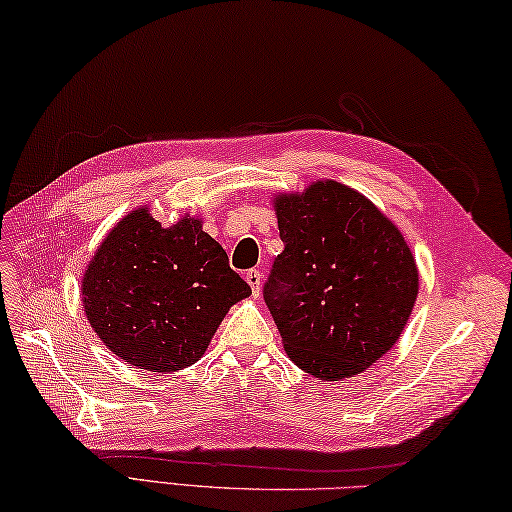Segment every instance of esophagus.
I'll return each mask as SVG.
<instances>
[{
	"label": "esophagus",
	"instance_id": "34e87169",
	"mask_svg": "<svg viewBox=\"0 0 512 512\" xmlns=\"http://www.w3.org/2000/svg\"><path fill=\"white\" fill-rule=\"evenodd\" d=\"M244 277H246V281H248L250 290H253V295L259 297V288H262V270H259V268H250V270H246Z\"/></svg>",
	"mask_w": 512,
	"mask_h": 512
}]
</instances>
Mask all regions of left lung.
<instances>
[{
	"label": "left lung",
	"instance_id": "8db88e82",
	"mask_svg": "<svg viewBox=\"0 0 512 512\" xmlns=\"http://www.w3.org/2000/svg\"><path fill=\"white\" fill-rule=\"evenodd\" d=\"M284 250L264 301L288 356L319 380L361 374L398 341L418 268L398 228L334 180L275 202Z\"/></svg>",
	"mask_w": 512,
	"mask_h": 512
}]
</instances>
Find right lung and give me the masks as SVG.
<instances>
[{"label":"right lung","mask_w":512,"mask_h":512,"mask_svg":"<svg viewBox=\"0 0 512 512\" xmlns=\"http://www.w3.org/2000/svg\"><path fill=\"white\" fill-rule=\"evenodd\" d=\"M250 286L200 220L162 228L147 209L118 222L83 277V306L99 339L129 365L176 372L204 354Z\"/></svg>","instance_id":"1"}]
</instances>
